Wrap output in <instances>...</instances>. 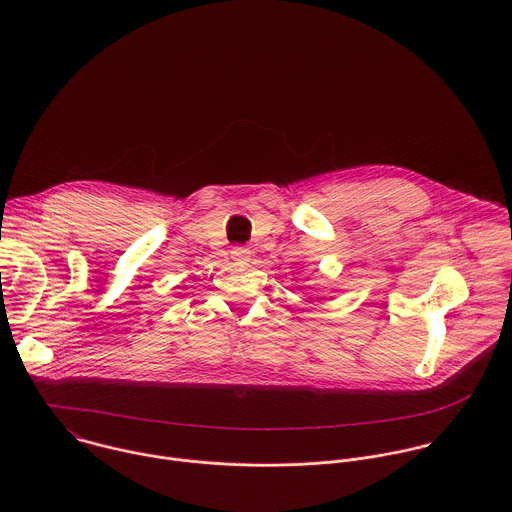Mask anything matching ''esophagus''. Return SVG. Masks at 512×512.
<instances>
[{"label": "esophagus", "mask_w": 512, "mask_h": 512, "mask_svg": "<svg viewBox=\"0 0 512 512\" xmlns=\"http://www.w3.org/2000/svg\"><path fill=\"white\" fill-rule=\"evenodd\" d=\"M249 257H251V251L247 247H233L231 249V259L237 261V263H245V261H249Z\"/></svg>", "instance_id": "34e87169"}]
</instances>
